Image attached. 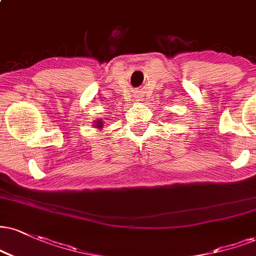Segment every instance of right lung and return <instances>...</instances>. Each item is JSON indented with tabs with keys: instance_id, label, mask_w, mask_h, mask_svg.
I'll return each instance as SVG.
<instances>
[{
	"instance_id": "obj_1",
	"label": "right lung",
	"mask_w": 256,
	"mask_h": 256,
	"mask_svg": "<svg viewBox=\"0 0 256 256\" xmlns=\"http://www.w3.org/2000/svg\"><path fill=\"white\" fill-rule=\"evenodd\" d=\"M95 126H96V128H104V124H102V122H101V120H98V122H96V124H95Z\"/></svg>"
}]
</instances>
